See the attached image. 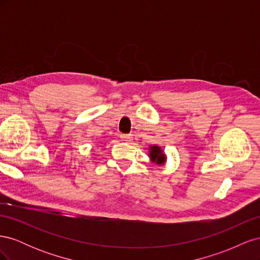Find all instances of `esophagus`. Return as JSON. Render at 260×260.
Returning a JSON list of instances; mask_svg holds the SVG:
<instances>
[{
	"label": "esophagus",
	"mask_w": 260,
	"mask_h": 260,
	"mask_svg": "<svg viewBox=\"0 0 260 260\" xmlns=\"http://www.w3.org/2000/svg\"><path fill=\"white\" fill-rule=\"evenodd\" d=\"M121 139L123 141H125V142H130L132 137H131V135H121Z\"/></svg>",
	"instance_id": "1"
}]
</instances>
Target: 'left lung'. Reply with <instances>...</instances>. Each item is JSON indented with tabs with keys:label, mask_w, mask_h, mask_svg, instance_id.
I'll return each instance as SVG.
<instances>
[{
	"label": "left lung",
	"mask_w": 260,
	"mask_h": 260,
	"mask_svg": "<svg viewBox=\"0 0 260 260\" xmlns=\"http://www.w3.org/2000/svg\"><path fill=\"white\" fill-rule=\"evenodd\" d=\"M149 157L156 164H164L165 160H166V156L162 154V151L158 146H152L151 151H149Z\"/></svg>",
	"instance_id": "left-lung-1"
}]
</instances>
